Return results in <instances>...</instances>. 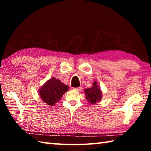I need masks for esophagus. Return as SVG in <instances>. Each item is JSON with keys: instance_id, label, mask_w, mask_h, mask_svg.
Here are the masks:
<instances>
[{"instance_id": "1", "label": "esophagus", "mask_w": 151, "mask_h": 151, "mask_svg": "<svg viewBox=\"0 0 151 151\" xmlns=\"http://www.w3.org/2000/svg\"><path fill=\"white\" fill-rule=\"evenodd\" d=\"M74 89H75V90H76V91H80L82 90V87H81V86H79V87L74 88Z\"/></svg>"}]
</instances>
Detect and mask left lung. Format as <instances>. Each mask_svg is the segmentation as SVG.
<instances>
[{
	"instance_id": "8db88e82",
	"label": "left lung",
	"mask_w": 151,
	"mask_h": 151,
	"mask_svg": "<svg viewBox=\"0 0 151 151\" xmlns=\"http://www.w3.org/2000/svg\"><path fill=\"white\" fill-rule=\"evenodd\" d=\"M86 99L88 100L89 103L95 104L96 102H99L101 100L102 98V92L101 88L96 82H94L93 86L90 88H86L85 90Z\"/></svg>"
}]
</instances>
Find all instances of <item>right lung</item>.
<instances>
[{"label":"right lung","instance_id":"right-lung-1","mask_svg":"<svg viewBox=\"0 0 151 151\" xmlns=\"http://www.w3.org/2000/svg\"><path fill=\"white\" fill-rule=\"evenodd\" d=\"M68 86L55 78L48 80L39 90L42 100L48 105L53 106L60 101L64 94L68 91Z\"/></svg>","mask_w":151,"mask_h":151}]
</instances>
